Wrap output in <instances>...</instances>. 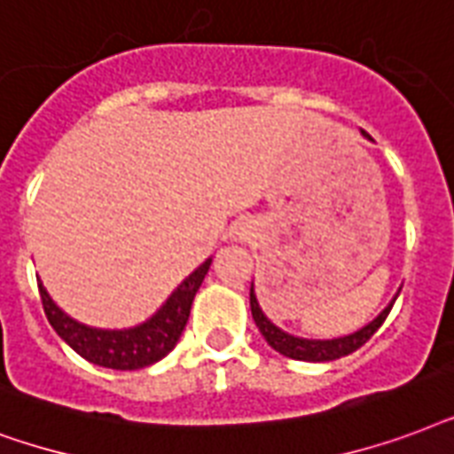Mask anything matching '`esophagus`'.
Segmentation results:
<instances>
[{"label": "esophagus", "instance_id": "esophagus-1", "mask_svg": "<svg viewBox=\"0 0 454 454\" xmlns=\"http://www.w3.org/2000/svg\"><path fill=\"white\" fill-rule=\"evenodd\" d=\"M234 239L237 241H248L251 239V224L241 223L239 227H234Z\"/></svg>", "mask_w": 454, "mask_h": 454}]
</instances>
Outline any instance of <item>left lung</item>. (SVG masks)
I'll return each instance as SVG.
<instances>
[{"mask_svg": "<svg viewBox=\"0 0 454 454\" xmlns=\"http://www.w3.org/2000/svg\"><path fill=\"white\" fill-rule=\"evenodd\" d=\"M362 135H364V132H362ZM367 139H370V137H367ZM398 294L400 289L395 291V296L391 298V303L386 305L384 310L379 312L377 317L372 319V322L360 326L357 332L346 333V336H336V339H303V336H294V333L284 332L282 326H277L275 322L262 312L253 284H251V312H253V319H255V326H258L260 333H262V339L267 340V346L275 348L277 353L286 355V357H291V360L332 362L343 357V355H350L353 350H357L362 343H367V340L374 336V332H377L379 326L384 325V319L388 317V312H391Z\"/></svg>", "mask_w": 454, "mask_h": 454, "instance_id": "obj_1", "label": "left lung"}]
</instances>
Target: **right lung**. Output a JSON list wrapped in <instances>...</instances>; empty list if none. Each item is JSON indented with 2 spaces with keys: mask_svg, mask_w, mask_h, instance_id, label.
Here are the masks:
<instances>
[{
  "mask_svg": "<svg viewBox=\"0 0 454 454\" xmlns=\"http://www.w3.org/2000/svg\"><path fill=\"white\" fill-rule=\"evenodd\" d=\"M210 265H213V255L203 260L184 282H179L177 289L165 298V303L151 317L135 326H125V329H101V326L77 322L75 317H70L68 312L56 305L42 279H37V284H40L42 305L47 312L49 325L54 326V332L77 355H82L87 362L106 367V370L128 372L156 364L177 346L179 336L187 326L196 291L201 289Z\"/></svg>",
  "mask_w": 454,
  "mask_h": 454,
  "instance_id": "add662e5",
  "label": "right lung"
}]
</instances>
